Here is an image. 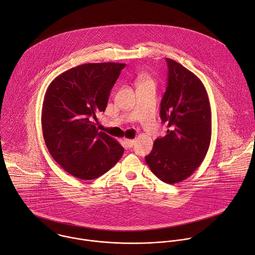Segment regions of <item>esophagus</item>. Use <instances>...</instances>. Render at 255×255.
I'll return each instance as SVG.
<instances>
[{
  "instance_id": "1",
  "label": "esophagus",
  "mask_w": 255,
  "mask_h": 255,
  "mask_svg": "<svg viewBox=\"0 0 255 255\" xmlns=\"http://www.w3.org/2000/svg\"><path fill=\"white\" fill-rule=\"evenodd\" d=\"M124 143H125L126 147L131 148V147L134 145L135 141H134V140H132V139H124Z\"/></svg>"
}]
</instances>
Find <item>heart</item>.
<instances>
[{"label":"heart","instance_id":"1","mask_svg":"<svg viewBox=\"0 0 255 255\" xmlns=\"http://www.w3.org/2000/svg\"><path fill=\"white\" fill-rule=\"evenodd\" d=\"M139 84H140V86H144V85H154V82L150 77L141 76L139 78Z\"/></svg>","mask_w":255,"mask_h":255}]
</instances>
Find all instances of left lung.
<instances>
[{
    "label": "left lung",
    "instance_id": "left-lung-1",
    "mask_svg": "<svg viewBox=\"0 0 255 255\" xmlns=\"http://www.w3.org/2000/svg\"><path fill=\"white\" fill-rule=\"evenodd\" d=\"M165 60L168 78L160 117L168 130L154 141L145 161L161 181L175 184L188 178L206 156L211 140V110L200 79L174 60Z\"/></svg>",
    "mask_w": 255,
    "mask_h": 255
}]
</instances>
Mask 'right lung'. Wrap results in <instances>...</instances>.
Listing matches in <instances>:
<instances>
[{"mask_svg":"<svg viewBox=\"0 0 255 255\" xmlns=\"http://www.w3.org/2000/svg\"><path fill=\"white\" fill-rule=\"evenodd\" d=\"M126 64H83L56 77L46 91L42 129L46 146L66 172L95 179L120 160L124 148L94 121L104 112L111 89Z\"/></svg>","mask_w":255,"mask_h":255,"instance_id":"1","label":"right lung"}]
</instances>
